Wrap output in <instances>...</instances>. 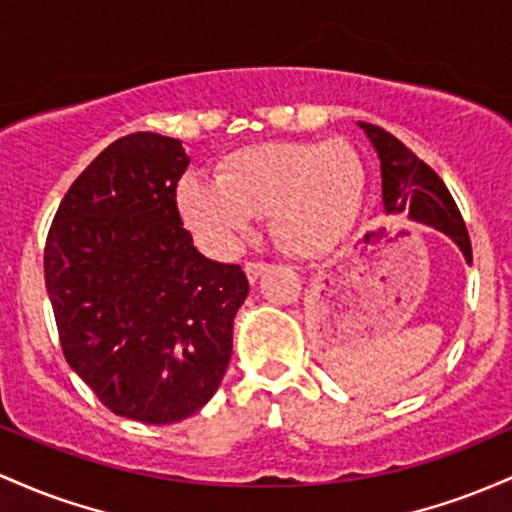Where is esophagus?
Returning a JSON list of instances; mask_svg holds the SVG:
<instances>
[{
  "label": "esophagus",
  "instance_id": "1",
  "mask_svg": "<svg viewBox=\"0 0 512 512\" xmlns=\"http://www.w3.org/2000/svg\"><path fill=\"white\" fill-rule=\"evenodd\" d=\"M266 271H268V263H263V261H246L244 263V273L251 283H256V280L261 278Z\"/></svg>",
  "mask_w": 512,
  "mask_h": 512
}]
</instances>
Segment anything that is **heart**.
<instances>
[{
    "label": "heart",
    "mask_w": 512,
    "mask_h": 512,
    "mask_svg": "<svg viewBox=\"0 0 512 512\" xmlns=\"http://www.w3.org/2000/svg\"><path fill=\"white\" fill-rule=\"evenodd\" d=\"M365 195V164L353 145L263 142L217 166L215 183L186 176L176 203L186 225L220 251H234L256 215L295 254H321L353 227Z\"/></svg>",
    "instance_id": "1"
}]
</instances>
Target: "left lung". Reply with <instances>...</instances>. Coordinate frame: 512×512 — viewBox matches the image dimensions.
<instances>
[{"instance_id":"obj_1","label":"left lung","mask_w":512,"mask_h":512,"mask_svg":"<svg viewBox=\"0 0 512 512\" xmlns=\"http://www.w3.org/2000/svg\"><path fill=\"white\" fill-rule=\"evenodd\" d=\"M382 162V203L389 215H409L445 232L472 263V241L455 198L430 166L380 125L360 123Z\"/></svg>"}]
</instances>
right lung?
Wrapping results in <instances>:
<instances>
[{"mask_svg":"<svg viewBox=\"0 0 512 512\" xmlns=\"http://www.w3.org/2000/svg\"><path fill=\"white\" fill-rule=\"evenodd\" d=\"M188 162L174 137H120L77 176L45 241L65 360L106 409L152 426L212 399L249 295L241 266L205 258L183 229Z\"/></svg>","mask_w":512,"mask_h":512,"instance_id":"1","label":"right lung"}]
</instances>
